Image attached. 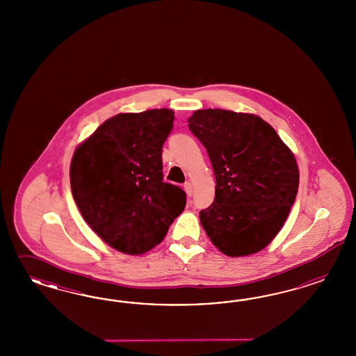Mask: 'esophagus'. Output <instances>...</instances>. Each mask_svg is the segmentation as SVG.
Segmentation results:
<instances>
[{
  "instance_id": "obj_1",
  "label": "esophagus",
  "mask_w": 356,
  "mask_h": 356,
  "mask_svg": "<svg viewBox=\"0 0 356 356\" xmlns=\"http://www.w3.org/2000/svg\"><path fill=\"white\" fill-rule=\"evenodd\" d=\"M184 189H185V192H186V195H188V197H192V195H193V186H192V184H184Z\"/></svg>"
}]
</instances>
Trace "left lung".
I'll list each match as a JSON object with an SVG mask.
<instances>
[{"mask_svg":"<svg viewBox=\"0 0 356 356\" xmlns=\"http://www.w3.org/2000/svg\"><path fill=\"white\" fill-rule=\"evenodd\" d=\"M188 127L216 175L214 202L200 213L207 236L229 257L257 253L277 236L298 194L293 154L252 113L198 109Z\"/></svg>","mask_w":356,"mask_h":356,"instance_id":"obj_1","label":"left lung"}]
</instances>
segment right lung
Listing matches in <instances>:
<instances>
[{"label":"right lung","instance_id":"1","mask_svg":"<svg viewBox=\"0 0 356 356\" xmlns=\"http://www.w3.org/2000/svg\"><path fill=\"white\" fill-rule=\"evenodd\" d=\"M173 111L119 113L104 121L70 163L76 206L109 247L143 254L162 241L183 213L186 194L163 181L162 147Z\"/></svg>","mask_w":356,"mask_h":356}]
</instances>
